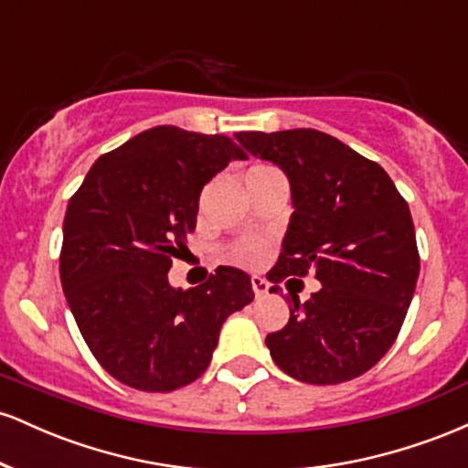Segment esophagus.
Listing matches in <instances>:
<instances>
[{
	"mask_svg": "<svg viewBox=\"0 0 468 468\" xmlns=\"http://www.w3.org/2000/svg\"><path fill=\"white\" fill-rule=\"evenodd\" d=\"M250 283H252V292H255V297L264 299L268 294V288H271V283H268L266 279H261V277H252Z\"/></svg>",
	"mask_w": 468,
	"mask_h": 468,
	"instance_id": "esophagus-1",
	"label": "esophagus"
}]
</instances>
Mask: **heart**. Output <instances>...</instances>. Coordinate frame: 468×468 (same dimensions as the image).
I'll list each match as a JSON object with an SVG mask.
<instances>
[{"instance_id":"1","label":"heart","mask_w":468,"mask_h":468,"mask_svg":"<svg viewBox=\"0 0 468 468\" xmlns=\"http://www.w3.org/2000/svg\"><path fill=\"white\" fill-rule=\"evenodd\" d=\"M271 171H275V169H272V166H266V165H255L246 171V176H261V174H271ZM264 255H266L264 244H260V241H255V239L239 241L233 250L235 260H238L239 264H246V266L261 264Z\"/></svg>"}]
</instances>
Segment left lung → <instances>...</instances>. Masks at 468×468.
<instances>
[{
	"label": "left lung",
	"mask_w": 468,
	"mask_h": 468,
	"mask_svg": "<svg viewBox=\"0 0 468 468\" xmlns=\"http://www.w3.org/2000/svg\"><path fill=\"white\" fill-rule=\"evenodd\" d=\"M235 138L290 182L294 211L268 279L279 283L314 271L321 283L305 303L290 292L294 308L286 327L266 336L272 361L310 385L356 378L394 346L416 290L420 257L410 207L383 166L330 133L239 132Z\"/></svg>",
	"instance_id": "1"
}]
</instances>
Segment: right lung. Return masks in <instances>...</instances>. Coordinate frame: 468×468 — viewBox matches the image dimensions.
Instances as JSON below:
<instances>
[{
  "label": "right lung",
  "instance_id": "1",
  "mask_svg": "<svg viewBox=\"0 0 468 468\" xmlns=\"http://www.w3.org/2000/svg\"><path fill=\"white\" fill-rule=\"evenodd\" d=\"M241 158L222 133L160 125L101 155L69 200L61 286L96 361L121 383L174 391L200 378L224 321L255 299L250 277L230 266L197 288L166 277L202 186Z\"/></svg>",
  "mask_w": 468,
  "mask_h": 468
}]
</instances>
